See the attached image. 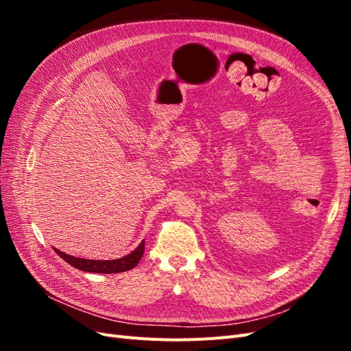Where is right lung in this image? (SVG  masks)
Masks as SVG:
<instances>
[{
  "mask_svg": "<svg viewBox=\"0 0 351 351\" xmlns=\"http://www.w3.org/2000/svg\"><path fill=\"white\" fill-rule=\"evenodd\" d=\"M57 252L58 256L61 259H64L67 263H70L71 267L76 269L84 271V272H95V274H119L124 271H130L134 268L139 261L143 256V250H145V240L137 246L132 253L127 254V256H123L120 259H114V261H93V259H83V258H76L71 256V254H67L64 252H61L58 249H54Z\"/></svg>",
  "mask_w": 351,
  "mask_h": 351,
  "instance_id": "right-lung-1",
  "label": "right lung"
}]
</instances>
